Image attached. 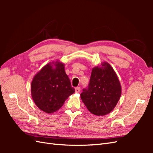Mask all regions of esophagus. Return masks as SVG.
Returning <instances> with one entry per match:
<instances>
[{
  "label": "esophagus",
  "mask_w": 153,
  "mask_h": 153,
  "mask_svg": "<svg viewBox=\"0 0 153 153\" xmlns=\"http://www.w3.org/2000/svg\"><path fill=\"white\" fill-rule=\"evenodd\" d=\"M80 92V87H77L75 88V92L76 93H79Z\"/></svg>",
  "instance_id": "esophagus-1"
}]
</instances>
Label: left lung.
Returning <instances> with one entry per match:
<instances>
[{"instance_id":"1","label":"left lung","mask_w":153,"mask_h":153,"mask_svg":"<svg viewBox=\"0 0 153 153\" xmlns=\"http://www.w3.org/2000/svg\"><path fill=\"white\" fill-rule=\"evenodd\" d=\"M121 96V85L116 73L107 62L92 69L87 89L80 94L90 112L103 116L112 112Z\"/></svg>"}]
</instances>
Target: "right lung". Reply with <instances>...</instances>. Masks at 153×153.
I'll return each mask as SVG.
<instances>
[{"label": "right lung", "mask_w": 153, "mask_h": 153, "mask_svg": "<svg viewBox=\"0 0 153 153\" xmlns=\"http://www.w3.org/2000/svg\"><path fill=\"white\" fill-rule=\"evenodd\" d=\"M75 92L66 75L64 64L59 61L46 64L31 82V96L38 107L47 114L61 108L68 97Z\"/></svg>", "instance_id": "1"}]
</instances>
